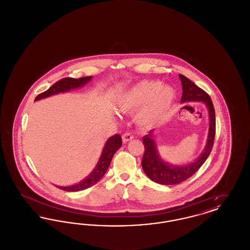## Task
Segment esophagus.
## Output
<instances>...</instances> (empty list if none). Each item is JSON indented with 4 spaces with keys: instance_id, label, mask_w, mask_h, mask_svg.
I'll use <instances>...</instances> for the list:
<instances>
[{
    "instance_id": "34e87169",
    "label": "esophagus",
    "mask_w": 250,
    "mask_h": 250,
    "mask_svg": "<svg viewBox=\"0 0 250 250\" xmlns=\"http://www.w3.org/2000/svg\"><path fill=\"white\" fill-rule=\"evenodd\" d=\"M133 139H134V136L130 134V133H124L122 135V140H123L124 143H127V142H129V141L133 140Z\"/></svg>"
}]
</instances>
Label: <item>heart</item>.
Returning <instances> with one entry per match:
<instances>
[{
    "mask_svg": "<svg viewBox=\"0 0 250 250\" xmlns=\"http://www.w3.org/2000/svg\"><path fill=\"white\" fill-rule=\"evenodd\" d=\"M174 96L170 86L161 85L157 81H144L123 95L118 107L122 111H134L142 107L137 115L138 122L143 125H153L166 115Z\"/></svg>",
    "mask_w": 250,
    "mask_h": 250,
    "instance_id": "heart-1",
    "label": "heart"
}]
</instances>
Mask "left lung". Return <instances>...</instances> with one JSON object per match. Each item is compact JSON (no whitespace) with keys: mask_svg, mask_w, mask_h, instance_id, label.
Wrapping results in <instances>:
<instances>
[{"mask_svg":"<svg viewBox=\"0 0 250 250\" xmlns=\"http://www.w3.org/2000/svg\"><path fill=\"white\" fill-rule=\"evenodd\" d=\"M180 80L182 83L183 95L181 98L182 102L188 101H202L206 104L209 110L210 126L206 146L204 151L199 158L186 166L173 167L165 163L157 154L156 145L153 139L152 131L148 135L143 138L144 145L142 165L145 174L157 184L160 185H178L180 183L190 178L191 176L203 165L205 160L210 155L214 146V136H215V112L214 105L211 100L210 95L203 91L199 86H197L190 80H188L184 75H180Z\"/></svg>","mask_w":250,"mask_h":250,"instance_id":"obj_1","label":"left lung"}]
</instances>
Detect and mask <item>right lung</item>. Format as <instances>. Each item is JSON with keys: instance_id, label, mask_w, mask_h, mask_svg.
Returning a JSON list of instances; mask_svg holds the SVG:
<instances>
[{"instance_id": "add662e5", "label": "right lung", "mask_w": 250, "mask_h": 250, "mask_svg": "<svg viewBox=\"0 0 250 250\" xmlns=\"http://www.w3.org/2000/svg\"><path fill=\"white\" fill-rule=\"evenodd\" d=\"M91 79H92V77H84V78H79V79L63 78V79L58 81L56 83L53 84L46 92L41 93L37 95L35 100H39V99L48 97L49 95H55V94L69 91L71 89L83 87L88 82H90ZM121 146H122L121 136L117 134L112 136L111 138H109L107 140V143L105 144L103 152L101 154L99 161L95 167V169L87 178L84 179L83 181H82L81 183L71 186V187H57L56 186V188H58L60 189H62V190L74 192V191L83 190V189L93 187L104 176V174L107 171V167L111 162L113 155Z\"/></svg>"}]
</instances>
